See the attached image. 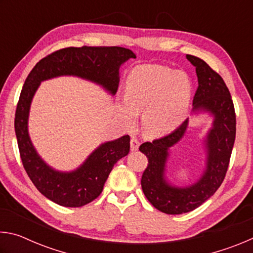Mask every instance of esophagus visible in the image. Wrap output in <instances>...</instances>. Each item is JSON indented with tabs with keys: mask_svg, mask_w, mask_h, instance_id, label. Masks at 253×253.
Listing matches in <instances>:
<instances>
[{
	"mask_svg": "<svg viewBox=\"0 0 253 253\" xmlns=\"http://www.w3.org/2000/svg\"><path fill=\"white\" fill-rule=\"evenodd\" d=\"M138 147H139V142L137 140V138H135V137H131V139H130V151L136 152L137 149H138Z\"/></svg>",
	"mask_w": 253,
	"mask_h": 253,
	"instance_id": "1",
	"label": "esophagus"
}]
</instances>
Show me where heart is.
<instances>
[{"label":"heart","mask_w":253,"mask_h":253,"mask_svg":"<svg viewBox=\"0 0 253 253\" xmlns=\"http://www.w3.org/2000/svg\"><path fill=\"white\" fill-rule=\"evenodd\" d=\"M192 81L186 72L160 65L136 67L126 84V98L119 104L127 125L142 115L143 129L149 137L174 131L185 121L192 100Z\"/></svg>","instance_id":"obj_1"}]
</instances>
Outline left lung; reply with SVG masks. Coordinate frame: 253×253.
<instances>
[{
	"label": "left lung",
	"mask_w": 253,
	"mask_h": 253,
	"mask_svg": "<svg viewBox=\"0 0 253 253\" xmlns=\"http://www.w3.org/2000/svg\"><path fill=\"white\" fill-rule=\"evenodd\" d=\"M186 59L195 67L199 87L193 99V116L209 114L212 127L203 139L205 166L201 176L192 184L179 186L169 179L168 161L170 148L186 134L190 119L168 136L140 145L139 151L148 158L142 188L154 208L166 214H183L199 208L215 193L228 170L235 139V113L232 98L223 79L207 62L194 55Z\"/></svg>",
	"instance_id": "1"
}]
</instances>
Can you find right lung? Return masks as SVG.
<instances>
[{"label":"right lung","mask_w":253,"mask_h":253,"mask_svg":"<svg viewBox=\"0 0 253 253\" xmlns=\"http://www.w3.org/2000/svg\"><path fill=\"white\" fill-rule=\"evenodd\" d=\"M136 58L122 46L66 48L40 60L25 79L16 107L14 128L20 156L30 179L46 199L66 208L90 203L102 192L114 165L129 153L128 135L100 144L78 168L65 172L46 164L29 135L31 102L42 81L72 76L90 81L114 96L119 84V70L127 60Z\"/></svg>","instance_id":"right-lung-1"}]
</instances>
